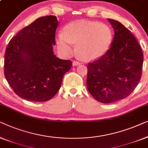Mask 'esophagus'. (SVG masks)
<instances>
[{"label":"esophagus","instance_id":"34e87169","mask_svg":"<svg viewBox=\"0 0 148 148\" xmlns=\"http://www.w3.org/2000/svg\"><path fill=\"white\" fill-rule=\"evenodd\" d=\"M80 64V62H78V61H73V62H72V65H73L74 66H78Z\"/></svg>","mask_w":148,"mask_h":148}]
</instances>
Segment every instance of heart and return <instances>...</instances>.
<instances>
[{
	"mask_svg": "<svg viewBox=\"0 0 148 148\" xmlns=\"http://www.w3.org/2000/svg\"><path fill=\"white\" fill-rule=\"evenodd\" d=\"M113 39L110 26L103 23L80 20L70 23L59 33L56 42L59 50L65 55L73 51V43L77 52L85 60L101 58L107 52Z\"/></svg>",
	"mask_w": 148,
	"mask_h": 148,
	"instance_id": "1",
	"label": "heart"
}]
</instances>
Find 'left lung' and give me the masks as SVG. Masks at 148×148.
<instances>
[{"instance_id": "1", "label": "left lung", "mask_w": 148, "mask_h": 148, "mask_svg": "<svg viewBox=\"0 0 148 148\" xmlns=\"http://www.w3.org/2000/svg\"><path fill=\"white\" fill-rule=\"evenodd\" d=\"M108 21L115 32L111 46L87 66V88L102 103L127 97L140 80L143 62L142 50L134 35L117 21Z\"/></svg>"}]
</instances>
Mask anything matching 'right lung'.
Segmentation results:
<instances>
[{
    "instance_id": "add662e5",
    "label": "right lung",
    "mask_w": 148,
    "mask_h": 148,
    "mask_svg": "<svg viewBox=\"0 0 148 148\" xmlns=\"http://www.w3.org/2000/svg\"><path fill=\"white\" fill-rule=\"evenodd\" d=\"M58 25L53 15L37 18L9 41L5 51L4 74L16 95L29 101L45 102L56 95L71 60L53 54Z\"/></svg>"
}]
</instances>
